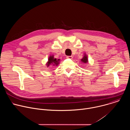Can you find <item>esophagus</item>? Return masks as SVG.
Listing matches in <instances>:
<instances>
[{
	"label": "esophagus",
	"mask_w": 130,
	"mask_h": 130,
	"mask_svg": "<svg viewBox=\"0 0 130 130\" xmlns=\"http://www.w3.org/2000/svg\"><path fill=\"white\" fill-rule=\"evenodd\" d=\"M72 58L73 57L72 56H67V57H66L67 59H72Z\"/></svg>",
	"instance_id": "1"
}]
</instances>
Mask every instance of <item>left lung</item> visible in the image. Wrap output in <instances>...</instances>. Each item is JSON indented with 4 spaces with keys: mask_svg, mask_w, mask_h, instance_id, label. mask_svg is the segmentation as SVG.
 Masks as SVG:
<instances>
[{
    "mask_svg": "<svg viewBox=\"0 0 130 130\" xmlns=\"http://www.w3.org/2000/svg\"><path fill=\"white\" fill-rule=\"evenodd\" d=\"M81 62H82V63H88V59H87V55H86V54H84V57H83V58L81 60Z\"/></svg>",
    "mask_w": 130,
    "mask_h": 130,
    "instance_id": "left-lung-1",
    "label": "left lung"
}]
</instances>
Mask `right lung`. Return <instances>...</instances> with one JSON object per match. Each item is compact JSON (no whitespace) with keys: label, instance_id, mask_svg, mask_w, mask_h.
<instances>
[{"label":"right lung","instance_id":"add662e5","mask_svg":"<svg viewBox=\"0 0 130 130\" xmlns=\"http://www.w3.org/2000/svg\"><path fill=\"white\" fill-rule=\"evenodd\" d=\"M60 59L57 60V59H54L53 55H50L48 58V61L46 64L47 67H49L51 64H52L53 66H58L59 64Z\"/></svg>","mask_w":130,"mask_h":130}]
</instances>
